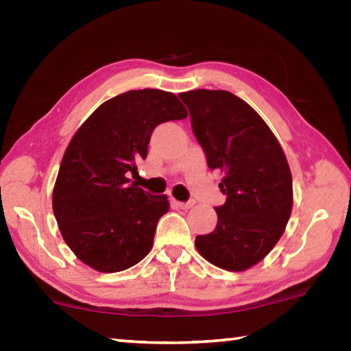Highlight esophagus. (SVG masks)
<instances>
[{"mask_svg":"<svg viewBox=\"0 0 351 351\" xmlns=\"http://www.w3.org/2000/svg\"><path fill=\"white\" fill-rule=\"evenodd\" d=\"M175 204H176L178 207H180V209L187 210V209H190V207L195 206V201L190 199V201H187V203H182V201H175Z\"/></svg>","mask_w":351,"mask_h":351,"instance_id":"1","label":"esophagus"}]
</instances>
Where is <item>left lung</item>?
<instances>
[{"label": "left lung", "mask_w": 351, "mask_h": 351, "mask_svg": "<svg viewBox=\"0 0 351 351\" xmlns=\"http://www.w3.org/2000/svg\"><path fill=\"white\" fill-rule=\"evenodd\" d=\"M207 165L224 175L226 203L213 232L198 235V252L218 268L241 272L268 255L293 210V178L285 152L251 105L223 90L181 93Z\"/></svg>", "instance_id": "1"}]
</instances>
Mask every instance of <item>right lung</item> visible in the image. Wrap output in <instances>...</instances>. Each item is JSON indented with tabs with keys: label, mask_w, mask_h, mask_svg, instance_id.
Returning a JSON list of instances; mask_svg holds the SVG:
<instances>
[{
	"label": "right lung",
	"mask_w": 351,
	"mask_h": 351,
	"mask_svg": "<svg viewBox=\"0 0 351 351\" xmlns=\"http://www.w3.org/2000/svg\"><path fill=\"white\" fill-rule=\"evenodd\" d=\"M187 117L173 93L133 90L106 100L82 123L63 154L52 210L63 240L99 272L132 268L152 251L165 195L130 182L156 125Z\"/></svg>",
	"instance_id": "obj_1"
}]
</instances>
